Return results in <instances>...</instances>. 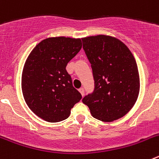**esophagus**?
Masks as SVG:
<instances>
[{
	"label": "esophagus",
	"instance_id": "esophagus-1",
	"mask_svg": "<svg viewBox=\"0 0 159 159\" xmlns=\"http://www.w3.org/2000/svg\"><path fill=\"white\" fill-rule=\"evenodd\" d=\"M79 92H80V94H81V95H82V96H84V88H80V89H79Z\"/></svg>",
	"mask_w": 159,
	"mask_h": 159
}]
</instances>
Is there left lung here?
I'll return each instance as SVG.
<instances>
[{
    "label": "left lung",
    "instance_id": "left-lung-1",
    "mask_svg": "<svg viewBox=\"0 0 159 159\" xmlns=\"http://www.w3.org/2000/svg\"><path fill=\"white\" fill-rule=\"evenodd\" d=\"M82 40L95 80L93 93L84 97L83 102L99 120L120 119L133 107L139 93L135 59L127 46L113 36L97 35Z\"/></svg>",
    "mask_w": 159,
    "mask_h": 159
}]
</instances>
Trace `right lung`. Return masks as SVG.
Masks as SVG:
<instances>
[{
    "mask_svg": "<svg viewBox=\"0 0 159 159\" xmlns=\"http://www.w3.org/2000/svg\"><path fill=\"white\" fill-rule=\"evenodd\" d=\"M81 48L80 38L49 37L29 55L22 71V93L28 107L40 119L49 123L64 120L82 99L66 70Z\"/></svg>",
    "mask_w": 159,
    "mask_h": 159,
    "instance_id": "obj_1",
    "label": "right lung"
}]
</instances>
